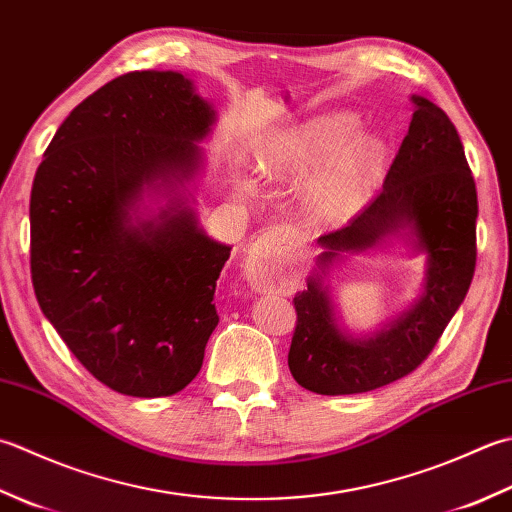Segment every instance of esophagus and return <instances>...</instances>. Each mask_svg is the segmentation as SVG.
I'll use <instances>...</instances> for the list:
<instances>
[{
    "label": "esophagus",
    "instance_id": "34e87169",
    "mask_svg": "<svg viewBox=\"0 0 512 512\" xmlns=\"http://www.w3.org/2000/svg\"><path fill=\"white\" fill-rule=\"evenodd\" d=\"M284 253V239L277 237L273 230H268V233L257 237V242L250 248V253L246 257L248 284L253 286L257 293H268V290L275 288L279 279V264H282Z\"/></svg>",
    "mask_w": 512,
    "mask_h": 512
}]
</instances>
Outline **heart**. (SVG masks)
<instances>
[{
  "mask_svg": "<svg viewBox=\"0 0 512 512\" xmlns=\"http://www.w3.org/2000/svg\"><path fill=\"white\" fill-rule=\"evenodd\" d=\"M357 117L330 113L279 135L266 150V166L279 173L310 175L308 204L322 217H346L366 204L386 159L382 137L357 133Z\"/></svg>",
  "mask_w": 512,
  "mask_h": 512,
  "instance_id": "b5f03b06",
  "label": "heart"
}]
</instances>
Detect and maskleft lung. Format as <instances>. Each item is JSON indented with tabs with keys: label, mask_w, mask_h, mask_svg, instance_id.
<instances>
[{
	"label": "left lung",
	"mask_w": 512,
	"mask_h": 512,
	"mask_svg": "<svg viewBox=\"0 0 512 512\" xmlns=\"http://www.w3.org/2000/svg\"><path fill=\"white\" fill-rule=\"evenodd\" d=\"M408 135L388 168L384 188L350 219L319 237L328 266L344 250H366L408 235L426 253L424 295L373 337L355 339L337 326L322 275L293 304L297 326L288 350L295 382L317 395H353L393 384L424 362L462 306L477 262V190L462 139L442 108L413 95ZM409 233L406 234L405 230Z\"/></svg>",
	"instance_id": "8db88e82"
}]
</instances>
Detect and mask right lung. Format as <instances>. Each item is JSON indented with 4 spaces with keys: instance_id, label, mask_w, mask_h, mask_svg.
<instances>
[{
    "instance_id": "right-lung-1",
    "label": "right lung",
    "mask_w": 512,
    "mask_h": 512,
    "mask_svg": "<svg viewBox=\"0 0 512 512\" xmlns=\"http://www.w3.org/2000/svg\"><path fill=\"white\" fill-rule=\"evenodd\" d=\"M215 110L175 70H135L73 108L30 190L39 308L99 382L130 397L184 390L204 362L230 246L179 188L202 164ZM164 196L155 216L143 193Z\"/></svg>"
}]
</instances>
